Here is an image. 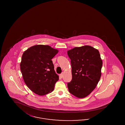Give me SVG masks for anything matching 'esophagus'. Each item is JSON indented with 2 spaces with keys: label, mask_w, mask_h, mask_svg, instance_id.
Returning a JSON list of instances; mask_svg holds the SVG:
<instances>
[{
  "label": "esophagus",
  "mask_w": 125,
  "mask_h": 125,
  "mask_svg": "<svg viewBox=\"0 0 125 125\" xmlns=\"http://www.w3.org/2000/svg\"><path fill=\"white\" fill-rule=\"evenodd\" d=\"M63 73H61V74L60 75V76H59V77H60L61 78H62L63 77Z\"/></svg>",
  "instance_id": "esophagus-1"
}]
</instances>
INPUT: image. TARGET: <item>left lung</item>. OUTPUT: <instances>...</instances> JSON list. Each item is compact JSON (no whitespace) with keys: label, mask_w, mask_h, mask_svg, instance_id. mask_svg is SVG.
Instances as JSON below:
<instances>
[{"label":"left lung","mask_w":125,"mask_h":125,"mask_svg":"<svg viewBox=\"0 0 125 125\" xmlns=\"http://www.w3.org/2000/svg\"><path fill=\"white\" fill-rule=\"evenodd\" d=\"M67 54L72 68V80L67 83L69 91L77 98H85L94 89L101 76L100 53L86 45L68 50Z\"/></svg>","instance_id":"left-lung-1"}]
</instances>
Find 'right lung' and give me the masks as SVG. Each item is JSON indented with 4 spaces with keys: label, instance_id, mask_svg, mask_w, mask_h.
Returning a JSON list of instances; mask_svg holds the SVG:
<instances>
[{
    "label": "right lung",
    "instance_id": "right-lung-1",
    "mask_svg": "<svg viewBox=\"0 0 125 125\" xmlns=\"http://www.w3.org/2000/svg\"><path fill=\"white\" fill-rule=\"evenodd\" d=\"M58 50L49 45L32 46L23 53L20 64L23 78L31 91L39 95L50 93L59 80L51 60Z\"/></svg>",
    "mask_w": 125,
    "mask_h": 125
}]
</instances>
